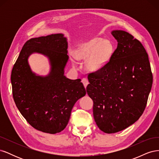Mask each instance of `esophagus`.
Instances as JSON below:
<instances>
[{
    "label": "esophagus",
    "mask_w": 159,
    "mask_h": 159,
    "mask_svg": "<svg viewBox=\"0 0 159 159\" xmlns=\"http://www.w3.org/2000/svg\"><path fill=\"white\" fill-rule=\"evenodd\" d=\"M81 81H82V83H83V84H84V87H85V88L87 87V85H88V84H89L88 80L87 79H86V78H83L82 80H81Z\"/></svg>",
    "instance_id": "1"
}]
</instances>
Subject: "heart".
<instances>
[{
  "instance_id": "obj_1",
  "label": "heart",
  "mask_w": 159,
  "mask_h": 159,
  "mask_svg": "<svg viewBox=\"0 0 159 159\" xmlns=\"http://www.w3.org/2000/svg\"><path fill=\"white\" fill-rule=\"evenodd\" d=\"M113 53V46L109 41L101 38H95L81 43L74 51L78 60H86V67L91 71H97L107 64ZM73 64L76 63L73 60Z\"/></svg>"
}]
</instances>
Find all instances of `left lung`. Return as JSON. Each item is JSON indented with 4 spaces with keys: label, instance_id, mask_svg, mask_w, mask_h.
Wrapping results in <instances>:
<instances>
[{
    "label": "left lung",
    "instance_id": "1",
    "mask_svg": "<svg viewBox=\"0 0 159 159\" xmlns=\"http://www.w3.org/2000/svg\"><path fill=\"white\" fill-rule=\"evenodd\" d=\"M117 47L103 68L88 74L86 91L93 102L101 131L114 133L136 122L146 107L152 84L147 53L129 33L113 30Z\"/></svg>",
    "mask_w": 159,
    "mask_h": 159
}]
</instances>
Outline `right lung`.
<instances>
[{
	"instance_id": "1",
	"label": "right lung",
	"mask_w": 159,
	"mask_h": 159,
	"mask_svg": "<svg viewBox=\"0 0 159 159\" xmlns=\"http://www.w3.org/2000/svg\"><path fill=\"white\" fill-rule=\"evenodd\" d=\"M68 42L62 34L31 38L21 50L11 73L12 95L17 108L32 127L55 134L68 123L71 109L86 94L80 79L64 75L68 60ZM34 52L50 60L51 70L47 76H36L31 71L27 57Z\"/></svg>"
}]
</instances>
